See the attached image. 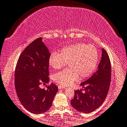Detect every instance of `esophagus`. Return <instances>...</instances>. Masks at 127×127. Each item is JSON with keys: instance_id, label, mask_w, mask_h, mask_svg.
Here are the masks:
<instances>
[{"instance_id": "obj_1", "label": "esophagus", "mask_w": 127, "mask_h": 127, "mask_svg": "<svg viewBox=\"0 0 127 127\" xmlns=\"http://www.w3.org/2000/svg\"><path fill=\"white\" fill-rule=\"evenodd\" d=\"M58 88H59V89H65V87L63 86L59 85V86H58Z\"/></svg>"}]
</instances>
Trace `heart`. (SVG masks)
I'll list each match as a JSON object with an SVG mask.
<instances>
[{
	"instance_id": "1",
	"label": "heart",
	"mask_w": 127,
	"mask_h": 127,
	"mask_svg": "<svg viewBox=\"0 0 127 127\" xmlns=\"http://www.w3.org/2000/svg\"><path fill=\"white\" fill-rule=\"evenodd\" d=\"M52 68H62L68 63L69 68L53 75V80L63 86H68L78 78L84 79L95 70L98 62V53L95 46L77 43L62 48L60 53H52L48 60Z\"/></svg>"
}]
</instances>
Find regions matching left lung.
<instances>
[{
	"label": "left lung",
	"mask_w": 127,
	"mask_h": 127,
	"mask_svg": "<svg viewBox=\"0 0 127 127\" xmlns=\"http://www.w3.org/2000/svg\"><path fill=\"white\" fill-rule=\"evenodd\" d=\"M111 81V65L108 53L102 50L101 61L97 71L91 77L81 83L82 89L75 91L71 104L76 110L84 113L93 112L106 98Z\"/></svg>",
	"instance_id": "left-lung-1"
}]
</instances>
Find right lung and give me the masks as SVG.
<instances>
[{
    "mask_svg": "<svg viewBox=\"0 0 127 127\" xmlns=\"http://www.w3.org/2000/svg\"><path fill=\"white\" fill-rule=\"evenodd\" d=\"M51 55L42 38L34 40L26 47L18 60L15 71V87L21 104L34 114L45 113L51 108L58 87L51 83L46 89H41L48 83Z\"/></svg>",
    "mask_w": 127,
    "mask_h": 127,
    "instance_id": "add662e5",
    "label": "right lung"
}]
</instances>
